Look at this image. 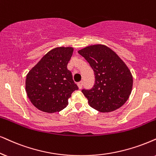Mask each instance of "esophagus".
<instances>
[{"label": "esophagus", "instance_id": "obj_1", "mask_svg": "<svg viewBox=\"0 0 156 156\" xmlns=\"http://www.w3.org/2000/svg\"><path fill=\"white\" fill-rule=\"evenodd\" d=\"M78 88H79V89H80V88H82V86H83V81H80V82H79V83H78Z\"/></svg>", "mask_w": 156, "mask_h": 156}]
</instances>
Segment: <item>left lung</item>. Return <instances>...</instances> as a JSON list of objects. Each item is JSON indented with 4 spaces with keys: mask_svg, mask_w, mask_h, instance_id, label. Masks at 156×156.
Returning a JSON list of instances; mask_svg holds the SVG:
<instances>
[{
    "mask_svg": "<svg viewBox=\"0 0 156 156\" xmlns=\"http://www.w3.org/2000/svg\"><path fill=\"white\" fill-rule=\"evenodd\" d=\"M90 64L95 75V84L82 90L92 108L110 112L124 105L131 94L133 78L127 65L112 49L94 44L78 50Z\"/></svg>",
    "mask_w": 156,
    "mask_h": 156,
    "instance_id": "1",
    "label": "left lung"
}]
</instances>
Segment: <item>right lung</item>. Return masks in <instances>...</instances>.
Returning a JSON list of instances; mask_svg holds the SVG:
<instances>
[{"label":"right lung","instance_id":"obj_1","mask_svg":"<svg viewBox=\"0 0 156 156\" xmlns=\"http://www.w3.org/2000/svg\"><path fill=\"white\" fill-rule=\"evenodd\" d=\"M73 48L60 47L43 56L29 70L26 78V91L31 104L47 113L60 112L68 105V98L78 90L67 66Z\"/></svg>","mask_w":156,"mask_h":156}]
</instances>
